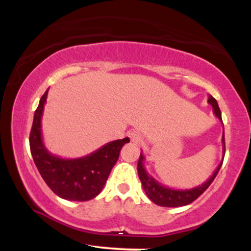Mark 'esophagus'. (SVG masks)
Masks as SVG:
<instances>
[{
    "mask_svg": "<svg viewBox=\"0 0 251 251\" xmlns=\"http://www.w3.org/2000/svg\"><path fill=\"white\" fill-rule=\"evenodd\" d=\"M129 138H131V140L135 144H140L143 142V137L142 134L139 133V132H129Z\"/></svg>",
    "mask_w": 251,
    "mask_h": 251,
    "instance_id": "obj_1",
    "label": "esophagus"
}]
</instances>
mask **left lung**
<instances>
[{
    "mask_svg": "<svg viewBox=\"0 0 251 251\" xmlns=\"http://www.w3.org/2000/svg\"><path fill=\"white\" fill-rule=\"evenodd\" d=\"M208 102L212 106V109H214V114L218 119L221 120L222 123V114L220 111V107H218V103L216 101L215 98L209 96ZM222 144H223V158L224 153H226V144H224V129H223V135H222ZM144 162H145V155L143 154V152L140 153L139 162H138V176H139V179L142 181V185L145 194L148 195L150 201H153L154 204L160 206H168V208H177V206H183L188 205V204L192 203L195 200H197L200 196L205 191L206 189L209 188L210 184L214 181V179L217 176L218 171H220L222 160L220 165L217 166V169L215 170V172L212 174L211 177L209 178L208 180L204 181L201 185L196 186V188L192 189H186V190H178V189H171L169 186H164L159 181H157L152 177L151 175L146 171L145 165H144Z\"/></svg>",
    "mask_w": 251,
    "mask_h": 251,
    "instance_id": "obj_1",
    "label": "left lung"
}]
</instances>
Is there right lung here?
<instances>
[{
	"label": "right lung",
	"instance_id": "right-lung-1",
	"mask_svg": "<svg viewBox=\"0 0 251 251\" xmlns=\"http://www.w3.org/2000/svg\"><path fill=\"white\" fill-rule=\"evenodd\" d=\"M45 92L31 126L29 145L40 175L54 194L67 201H85L97 197L107 180L111 170L119 158L120 150L129 142L127 137L113 140L85 157L66 159L51 154L42 139L41 119L47 100Z\"/></svg>",
	"mask_w": 251,
	"mask_h": 251
}]
</instances>
